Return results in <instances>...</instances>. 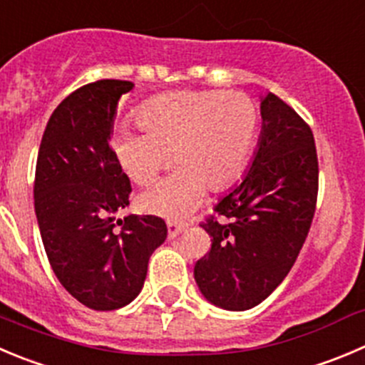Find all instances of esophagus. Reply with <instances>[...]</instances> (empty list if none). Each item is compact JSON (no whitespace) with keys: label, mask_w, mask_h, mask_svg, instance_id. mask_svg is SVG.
Wrapping results in <instances>:
<instances>
[{"label":"esophagus","mask_w":365,"mask_h":365,"mask_svg":"<svg viewBox=\"0 0 365 365\" xmlns=\"http://www.w3.org/2000/svg\"><path fill=\"white\" fill-rule=\"evenodd\" d=\"M186 229H188V224L185 222H168V238H177Z\"/></svg>","instance_id":"esophagus-1"}]
</instances>
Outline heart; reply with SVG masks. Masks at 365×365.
<instances>
[{"label": "heart", "mask_w": 365, "mask_h": 365, "mask_svg": "<svg viewBox=\"0 0 365 365\" xmlns=\"http://www.w3.org/2000/svg\"><path fill=\"white\" fill-rule=\"evenodd\" d=\"M138 125L143 133L121 128L114 134V158L130 180L150 186L172 154L177 168L141 204L173 218L192 210L204 188L220 192L240 175L258 130V109L242 93H172L150 100Z\"/></svg>", "instance_id": "b5f03b06"}]
</instances>
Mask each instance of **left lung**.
Returning <instances> with one entry per match:
<instances>
[{"label": "left lung", "mask_w": 365, "mask_h": 365, "mask_svg": "<svg viewBox=\"0 0 365 365\" xmlns=\"http://www.w3.org/2000/svg\"><path fill=\"white\" fill-rule=\"evenodd\" d=\"M259 109L258 150L244 179L200 224L211 249L193 269L202 296L231 312L259 304L290 272L317 202L312 128L272 93L263 96Z\"/></svg>", "instance_id": "obj_1"}]
</instances>
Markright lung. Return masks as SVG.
I'll use <instances>...</instances> for the list:
<instances>
[{
  "label": "right lung",
  "mask_w": 365,
  "mask_h": 365,
  "mask_svg": "<svg viewBox=\"0 0 365 365\" xmlns=\"http://www.w3.org/2000/svg\"><path fill=\"white\" fill-rule=\"evenodd\" d=\"M128 81H96L66 96L48 120L34 185L37 224L50 265L78 303L109 312L136 299L166 224L152 215H114L133 192L109 147Z\"/></svg>",
  "instance_id": "1"
}]
</instances>
